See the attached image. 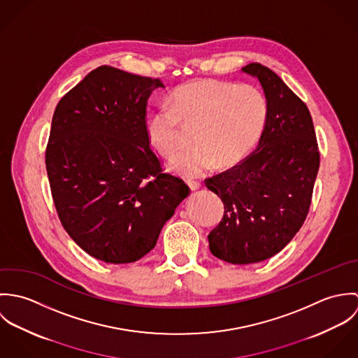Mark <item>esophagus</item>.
<instances>
[{
	"mask_svg": "<svg viewBox=\"0 0 358 358\" xmlns=\"http://www.w3.org/2000/svg\"><path fill=\"white\" fill-rule=\"evenodd\" d=\"M187 185H189V187H190L192 190H199L200 186H201V183L197 182V180H187Z\"/></svg>",
	"mask_w": 358,
	"mask_h": 358,
	"instance_id": "34e87169",
	"label": "esophagus"
}]
</instances>
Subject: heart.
<instances>
[{
    "instance_id": "b5f03b06",
    "label": "heart",
    "mask_w": 358,
    "mask_h": 358,
    "mask_svg": "<svg viewBox=\"0 0 358 358\" xmlns=\"http://www.w3.org/2000/svg\"><path fill=\"white\" fill-rule=\"evenodd\" d=\"M169 104L148 115L146 136L157 153L171 158L180 149V122L196 125L194 146L169 164L185 178L200 176L216 164L240 162L255 146L267 118V101L251 84L197 80L176 88Z\"/></svg>"
}]
</instances>
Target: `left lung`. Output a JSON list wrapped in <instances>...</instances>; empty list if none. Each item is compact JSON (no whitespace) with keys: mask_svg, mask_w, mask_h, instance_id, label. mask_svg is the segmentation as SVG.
I'll list each match as a JSON object with an SVG mask.
<instances>
[{"mask_svg":"<svg viewBox=\"0 0 358 358\" xmlns=\"http://www.w3.org/2000/svg\"><path fill=\"white\" fill-rule=\"evenodd\" d=\"M243 71L263 87L264 129L254 153L205 179L224 205L222 220L208 236L209 250L233 264L257 263L285 248L306 220L320 166L306 103L260 63Z\"/></svg>","mask_w":358,"mask_h":358,"instance_id":"1","label":"left lung"}]
</instances>
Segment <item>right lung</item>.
Here are the masks:
<instances>
[{"label":"right lung","mask_w":358,"mask_h":358,"mask_svg":"<svg viewBox=\"0 0 358 358\" xmlns=\"http://www.w3.org/2000/svg\"><path fill=\"white\" fill-rule=\"evenodd\" d=\"M159 78L101 66L57 103L45 150L52 200L74 243L106 263L149 254L189 186L164 173L146 136Z\"/></svg>","instance_id":"right-lung-1"}]
</instances>
